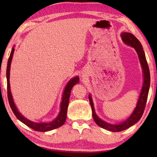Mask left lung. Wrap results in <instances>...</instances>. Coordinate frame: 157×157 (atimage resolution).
Listing matches in <instances>:
<instances>
[{"instance_id":"obj_1","label":"left lung","mask_w":157,"mask_h":157,"mask_svg":"<svg viewBox=\"0 0 157 157\" xmlns=\"http://www.w3.org/2000/svg\"><path fill=\"white\" fill-rule=\"evenodd\" d=\"M121 37L123 42L126 44L127 45L132 46L134 48L136 52L138 55L140 62L142 68L143 75H144V84H143L142 90L140 94V97L136 105L134 111H133L132 115H130L128 119L125 120V121L121 122L119 124H111L105 121H103L101 119H100L96 115L95 113V110L94 107V103H93L92 96L90 94H89V101L90 102L92 111V116L94 121L96 122L99 127L109 130L110 132H118L123 131L126 129L129 128V127L134 125L135 123H137L143 115L144 113L146 103L147 101L149 88H150V83H151V76H150V71L148 68V65L147 61H146V56L144 50H143L142 46L140 42L136 38L134 35H133L131 33L123 32L121 34Z\"/></svg>"}]
</instances>
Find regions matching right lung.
Masks as SVG:
<instances>
[{
	"label": "right lung",
	"mask_w": 157,
	"mask_h": 157,
	"mask_svg": "<svg viewBox=\"0 0 157 157\" xmlns=\"http://www.w3.org/2000/svg\"><path fill=\"white\" fill-rule=\"evenodd\" d=\"M15 48H13L12 51L10 54L9 58L8 60L7 63V67H6V80H7V96H8V100L10 106L12 109V111L14 113L16 117L20 121L24 123L25 125L28 126L33 129L36 130L38 132H48L51 131V130L55 129L56 128H58L59 127L62 126L64 124L66 118H67V108L69 101V96L71 94V89L73 86L78 84L79 80V77H75V78H72L71 80H69L66 85V87L64 90L63 94L62 97V101L61 103V110L59 113L58 116L56 117L52 121L48 122V123H35L33 122L30 120L25 118L24 116H23L21 113H20L17 109L16 106L13 101V99L11 95V89H10V83H9V75H10V67H11V63L12 61V58L13 56V52H14Z\"/></svg>",
	"instance_id": "right-lung-1"
}]
</instances>
